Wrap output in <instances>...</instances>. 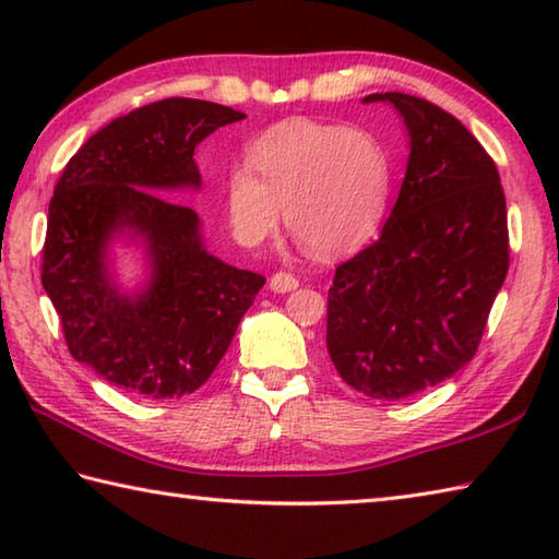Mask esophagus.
Instances as JSON below:
<instances>
[{"label": "esophagus", "mask_w": 559, "mask_h": 559, "mask_svg": "<svg viewBox=\"0 0 559 559\" xmlns=\"http://www.w3.org/2000/svg\"><path fill=\"white\" fill-rule=\"evenodd\" d=\"M269 288H271L273 293L296 290V288H298V278L290 276V273H286V271H278V273H273V276H271Z\"/></svg>", "instance_id": "1"}]
</instances>
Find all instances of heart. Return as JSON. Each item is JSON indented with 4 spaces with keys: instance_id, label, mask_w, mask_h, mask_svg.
I'll return each instance as SVG.
<instances>
[{
    "instance_id": "b5f03b06",
    "label": "heart",
    "mask_w": 559,
    "mask_h": 559,
    "mask_svg": "<svg viewBox=\"0 0 559 559\" xmlns=\"http://www.w3.org/2000/svg\"><path fill=\"white\" fill-rule=\"evenodd\" d=\"M392 197V159L380 138L308 118L283 120L251 145L224 187L231 236L259 246L283 222L316 257H340L380 229Z\"/></svg>"
}]
</instances>
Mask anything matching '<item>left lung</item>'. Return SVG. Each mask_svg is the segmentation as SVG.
Masks as SVG:
<instances>
[{
    "label": "left lung",
    "instance_id": "1",
    "mask_svg": "<svg viewBox=\"0 0 559 559\" xmlns=\"http://www.w3.org/2000/svg\"><path fill=\"white\" fill-rule=\"evenodd\" d=\"M409 130V163L380 239L340 263L328 293V353L340 377L396 402L449 380L484 337L508 273L498 167L433 103L372 93Z\"/></svg>",
    "mask_w": 559,
    "mask_h": 559
}]
</instances>
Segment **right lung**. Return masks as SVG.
Instances as JSON below:
<instances>
[{
	"label": "right lung",
	"mask_w": 559,
	"mask_h": 559,
	"mask_svg": "<svg viewBox=\"0 0 559 559\" xmlns=\"http://www.w3.org/2000/svg\"><path fill=\"white\" fill-rule=\"evenodd\" d=\"M243 112L165 98L110 120L56 182L41 249V283L73 359L126 392L173 400L210 380L266 278L206 253L200 216L163 197L202 185L194 147ZM120 230L148 249L151 281L126 297L107 276Z\"/></svg>",
	"instance_id": "right-lung-1"
}]
</instances>
